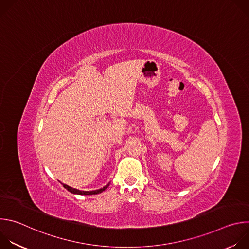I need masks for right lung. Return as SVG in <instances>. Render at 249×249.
Wrapping results in <instances>:
<instances>
[{
	"mask_svg": "<svg viewBox=\"0 0 249 249\" xmlns=\"http://www.w3.org/2000/svg\"><path fill=\"white\" fill-rule=\"evenodd\" d=\"M63 186H64L68 191H70L71 193L79 194V195H93V194L101 193L102 191H104L106 188H107V187L109 186V184H107L106 186H104V187H102V188H100V189H98V190H93V191H81V190H78V189H76V188L70 187V186H68V185H66V184H63Z\"/></svg>",
	"mask_w": 249,
	"mask_h": 249,
	"instance_id": "obj_1",
	"label": "right lung"
}]
</instances>
